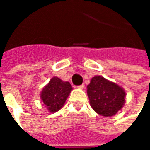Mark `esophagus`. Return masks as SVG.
Instances as JSON below:
<instances>
[{
	"label": "esophagus",
	"mask_w": 150,
	"mask_h": 150,
	"mask_svg": "<svg viewBox=\"0 0 150 150\" xmlns=\"http://www.w3.org/2000/svg\"><path fill=\"white\" fill-rule=\"evenodd\" d=\"M78 88H80V89H83V88H84V84L83 83V84H81V85H79Z\"/></svg>",
	"instance_id": "34e87169"
}]
</instances>
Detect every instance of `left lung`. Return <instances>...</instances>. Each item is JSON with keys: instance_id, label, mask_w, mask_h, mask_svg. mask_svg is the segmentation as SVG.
<instances>
[{"instance_id": "8db88e82", "label": "left lung", "mask_w": 150, "mask_h": 150, "mask_svg": "<svg viewBox=\"0 0 150 150\" xmlns=\"http://www.w3.org/2000/svg\"><path fill=\"white\" fill-rule=\"evenodd\" d=\"M87 88L91 106L100 115H115L125 102V92L122 88L101 76L93 77Z\"/></svg>"}]
</instances>
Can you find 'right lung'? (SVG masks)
<instances>
[{"label":"right lung","mask_w":150,"mask_h":150,"mask_svg":"<svg viewBox=\"0 0 150 150\" xmlns=\"http://www.w3.org/2000/svg\"><path fill=\"white\" fill-rule=\"evenodd\" d=\"M71 90L70 83L63 82L59 78L53 77L43 89L40 97L48 110L54 113L63 106Z\"/></svg>","instance_id":"1"}]
</instances>
